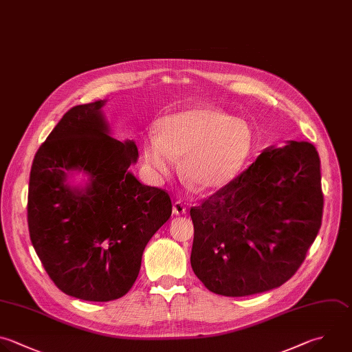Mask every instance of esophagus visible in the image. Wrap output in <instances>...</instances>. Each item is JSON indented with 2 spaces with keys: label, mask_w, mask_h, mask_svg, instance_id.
<instances>
[{
  "label": "esophagus",
  "mask_w": 352,
  "mask_h": 352,
  "mask_svg": "<svg viewBox=\"0 0 352 352\" xmlns=\"http://www.w3.org/2000/svg\"><path fill=\"white\" fill-rule=\"evenodd\" d=\"M186 213V206L182 201H176L173 204V214L176 216H180V214H184Z\"/></svg>",
  "instance_id": "34e87169"
}]
</instances>
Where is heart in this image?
I'll return each mask as SVG.
<instances>
[{
    "label": "heart",
    "mask_w": 352,
    "mask_h": 352,
    "mask_svg": "<svg viewBox=\"0 0 352 352\" xmlns=\"http://www.w3.org/2000/svg\"><path fill=\"white\" fill-rule=\"evenodd\" d=\"M158 132L143 139V160L160 177L169 176L176 158L183 157L182 173L198 191L228 183L248 158L253 132L245 120L213 107H194L162 118Z\"/></svg>",
    "instance_id": "heart-1"
}]
</instances>
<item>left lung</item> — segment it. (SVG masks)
<instances>
[{"label":"left lung","mask_w":352,"mask_h":352,"mask_svg":"<svg viewBox=\"0 0 352 352\" xmlns=\"http://www.w3.org/2000/svg\"><path fill=\"white\" fill-rule=\"evenodd\" d=\"M322 209L315 147L290 140L265 150L236 179L191 208L192 271L221 296L275 289L304 261Z\"/></svg>","instance_id":"obj_1"}]
</instances>
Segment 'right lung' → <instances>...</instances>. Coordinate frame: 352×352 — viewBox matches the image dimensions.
Instances as JSON below:
<instances>
[{
    "instance_id": "obj_1",
    "label": "right lung",
    "mask_w": 352,
    "mask_h": 352,
    "mask_svg": "<svg viewBox=\"0 0 352 352\" xmlns=\"http://www.w3.org/2000/svg\"><path fill=\"white\" fill-rule=\"evenodd\" d=\"M106 102L63 116L38 148L29 183L36 253L62 292L87 301L129 292L146 245L172 214L169 195L131 172L139 158L136 143L111 136Z\"/></svg>"
}]
</instances>
